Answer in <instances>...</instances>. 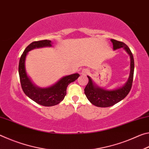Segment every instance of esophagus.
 Segmentation results:
<instances>
[{"label":"esophagus","instance_id":"esophagus-1","mask_svg":"<svg viewBox=\"0 0 149 149\" xmlns=\"http://www.w3.org/2000/svg\"><path fill=\"white\" fill-rule=\"evenodd\" d=\"M89 70H87V69H84V70H82L81 74H82L83 75H87L88 74H89Z\"/></svg>","mask_w":149,"mask_h":149}]
</instances>
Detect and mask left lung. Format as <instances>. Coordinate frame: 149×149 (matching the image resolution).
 Segmentation results:
<instances>
[{"instance_id": "left-lung-1", "label": "left lung", "mask_w": 149, "mask_h": 149, "mask_svg": "<svg viewBox=\"0 0 149 149\" xmlns=\"http://www.w3.org/2000/svg\"><path fill=\"white\" fill-rule=\"evenodd\" d=\"M114 50L123 47L130 56V74L126 84L122 87L113 91H107L96 86L90 77L87 76L89 82L84 91L87 99L96 107H109L120 102L128 95L132 87L133 73H134V60L130 48L124 42L111 39Z\"/></svg>"}]
</instances>
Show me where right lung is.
Instances as JSON below:
<instances>
[{
  "instance_id": "right-lung-1",
  "label": "right lung",
  "mask_w": 149,
  "mask_h": 149,
  "mask_svg": "<svg viewBox=\"0 0 149 149\" xmlns=\"http://www.w3.org/2000/svg\"><path fill=\"white\" fill-rule=\"evenodd\" d=\"M52 42L49 40L34 41L26 47L20 57L18 72L20 83L23 91L27 97L40 105L44 107H52L56 105L62 101L66 95L67 87L70 83L74 82L79 76V74H72L62 77L56 84L52 86L44 88H39L32 84L27 77L25 69V60L27 52L30 50L44 47H50Z\"/></svg>"
}]
</instances>
